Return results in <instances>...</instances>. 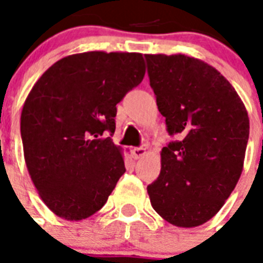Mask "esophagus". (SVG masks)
<instances>
[{
  "instance_id": "1",
  "label": "esophagus",
  "mask_w": 263,
  "mask_h": 263,
  "mask_svg": "<svg viewBox=\"0 0 263 263\" xmlns=\"http://www.w3.org/2000/svg\"><path fill=\"white\" fill-rule=\"evenodd\" d=\"M146 148L144 147H134L132 148V154H134V158H136V160H139V158H142V157L146 156Z\"/></svg>"
}]
</instances>
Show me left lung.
I'll list each match as a JSON object with an SVG mask.
<instances>
[{
    "label": "left lung",
    "mask_w": 263,
    "mask_h": 263,
    "mask_svg": "<svg viewBox=\"0 0 263 263\" xmlns=\"http://www.w3.org/2000/svg\"><path fill=\"white\" fill-rule=\"evenodd\" d=\"M169 142L150 202L176 227H199L217 214L243 171L250 121L232 84L212 65L184 54H146Z\"/></svg>",
    "instance_id": "8db88e82"
}]
</instances>
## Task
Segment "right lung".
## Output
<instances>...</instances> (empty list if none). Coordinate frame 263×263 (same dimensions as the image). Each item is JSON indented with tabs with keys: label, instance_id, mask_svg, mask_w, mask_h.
Instances as JSON below:
<instances>
[{
	"label": "right lung",
	"instance_id": "1",
	"mask_svg": "<svg viewBox=\"0 0 263 263\" xmlns=\"http://www.w3.org/2000/svg\"><path fill=\"white\" fill-rule=\"evenodd\" d=\"M144 72L140 53L87 51L53 64L30 91L20 121L27 169L61 218L92 216L125 172L111 140L116 105Z\"/></svg>",
	"mask_w": 263,
	"mask_h": 263
}]
</instances>
